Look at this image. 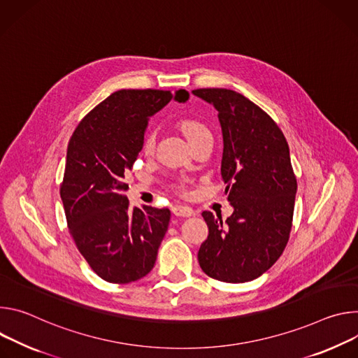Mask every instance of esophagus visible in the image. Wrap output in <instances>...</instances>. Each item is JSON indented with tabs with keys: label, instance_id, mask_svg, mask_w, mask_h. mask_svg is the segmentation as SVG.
<instances>
[{
	"label": "esophagus",
	"instance_id": "esophagus-1",
	"mask_svg": "<svg viewBox=\"0 0 358 358\" xmlns=\"http://www.w3.org/2000/svg\"><path fill=\"white\" fill-rule=\"evenodd\" d=\"M172 212L175 216H180V217H189L193 213V210L190 208H186V206H173L172 208Z\"/></svg>",
	"mask_w": 358,
	"mask_h": 358
}]
</instances>
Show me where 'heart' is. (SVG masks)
<instances>
[{
	"label": "heart",
	"mask_w": 358,
	"mask_h": 358,
	"mask_svg": "<svg viewBox=\"0 0 358 358\" xmlns=\"http://www.w3.org/2000/svg\"><path fill=\"white\" fill-rule=\"evenodd\" d=\"M178 127L182 131V134L186 136V139L189 141L190 145L199 142L202 139H206V138H212V134H210L209 128L206 127L205 122L201 121V119L185 116V117L179 119ZM155 143H156V135H155V132L149 131L145 135L143 141H142V152L145 155H150L153 152V149H155ZM176 189L179 192H182V193L186 192V186L182 182L176 185Z\"/></svg>",
	"instance_id": "obj_1"
}]
</instances>
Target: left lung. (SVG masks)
Instances as JSON below:
<instances>
[{
  "instance_id": "obj_1",
  "label": "left lung",
  "mask_w": 358,
  "mask_h": 358,
  "mask_svg": "<svg viewBox=\"0 0 358 358\" xmlns=\"http://www.w3.org/2000/svg\"><path fill=\"white\" fill-rule=\"evenodd\" d=\"M219 112L223 134L222 178L233 213L224 222L212 212L197 260L219 282L257 279L279 259L292 230L297 180L287 141L273 119L239 92L192 91Z\"/></svg>"
}]
</instances>
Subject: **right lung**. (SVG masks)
<instances>
[{"label":"right lung","mask_w":358,"mask_h":358,"mask_svg":"<svg viewBox=\"0 0 358 358\" xmlns=\"http://www.w3.org/2000/svg\"><path fill=\"white\" fill-rule=\"evenodd\" d=\"M171 91L121 90L84 116L66 150L61 199L72 239L91 268L109 283L146 275L168 230L169 209H129L125 178L142 150L148 116ZM176 99L186 101L185 90Z\"/></svg>","instance_id":"add662e5"}]
</instances>
